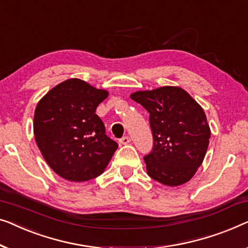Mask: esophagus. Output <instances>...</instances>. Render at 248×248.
Returning a JSON list of instances; mask_svg holds the SVG:
<instances>
[{"instance_id":"34e87169","label":"esophagus","mask_w":248,"mask_h":248,"mask_svg":"<svg viewBox=\"0 0 248 248\" xmlns=\"http://www.w3.org/2000/svg\"><path fill=\"white\" fill-rule=\"evenodd\" d=\"M130 141H131V139H130V137H128V136H124V137H123L119 140L121 145H128Z\"/></svg>"}]
</instances>
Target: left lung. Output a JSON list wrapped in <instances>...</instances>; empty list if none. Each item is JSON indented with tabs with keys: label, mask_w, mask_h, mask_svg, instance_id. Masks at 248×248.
I'll list each match as a JSON object with an SVG mask.
<instances>
[{
	"label": "left lung",
	"mask_w": 248,
	"mask_h": 248,
	"mask_svg": "<svg viewBox=\"0 0 248 248\" xmlns=\"http://www.w3.org/2000/svg\"><path fill=\"white\" fill-rule=\"evenodd\" d=\"M130 97L149 113L153 149L144 160L153 180L177 186L192 179L203 162L210 128L202 108L186 91L163 86Z\"/></svg>",
	"instance_id": "8db88e82"
}]
</instances>
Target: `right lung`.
I'll list each match as a JSON object with an SVG mask.
<instances>
[{
    "label": "right lung",
    "mask_w": 248,
    "mask_h": 248,
    "mask_svg": "<svg viewBox=\"0 0 248 248\" xmlns=\"http://www.w3.org/2000/svg\"><path fill=\"white\" fill-rule=\"evenodd\" d=\"M109 95L78 78L62 82L36 107L34 139L48 165L62 179L84 182L101 175L118 144L106 135L96 108Z\"/></svg>",
    "instance_id": "obj_1"
}]
</instances>
